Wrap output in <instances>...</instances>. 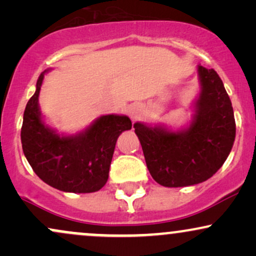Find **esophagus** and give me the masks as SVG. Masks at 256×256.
Listing matches in <instances>:
<instances>
[{
	"label": "esophagus",
	"instance_id": "34e87169",
	"mask_svg": "<svg viewBox=\"0 0 256 256\" xmlns=\"http://www.w3.org/2000/svg\"><path fill=\"white\" fill-rule=\"evenodd\" d=\"M128 116H130V118L132 122H136L140 118V116H142L143 113V107L140 104H131L130 107H128Z\"/></svg>",
	"mask_w": 256,
	"mask_h": 256
}]
</instances>
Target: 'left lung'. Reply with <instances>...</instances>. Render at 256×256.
Here are the masks:
<instances>
[{
  "instance_id": "8db88e82",
  "label": "left lung",
  "mask_w": 256,
  "mask_h": 256,
  "mask_svg": "<svg viewBox=\"0 0 256 256\" xmlns=\"http://www.w3.org/2000/svg\"><path fill=\"white\" fill-rule=\"evenodd\" d=\"M200 90L190 125H134L154 180L162 186H189L207 180L230 154L236 136L231 100L214 70L198 66Z\"/></svg>"
}]
</instances>
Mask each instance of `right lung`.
<instances>
[{
  "mask_svg": "<svg viewBox=\"0 0 256 256\" xmlns=\"http://www.w3.org/2000/svg\"><path fill=\"white\" fill-rule=\"evenodd\" d=\"M44 71L28 100L22 128V150L44 183L66 192H98L108 180L114 148L122 132L131 130L128 116L108 114L76 134H58L43 122L38 106Z\"/></svg>",
  "mask_w": 256,
  "mask_h": 256,
  "instance_id": "right-lung-1",
  "label": "right lung"
}]
</instances>
